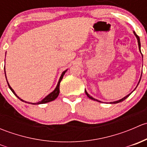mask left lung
<instances>
[{
  "label": "left lung",
  "mask_w": 147,
  "mask_h": 147,
  "mask_svg": "<svg viewBox=\"0 0 147 147\" xmlns=\"http://www.w3.org/2000/svg\"><path fill=\"white\" fill-rule=\"evenodd\" d=\"M134 35H135V36L137 37V40H138V45H139V50H140V48H141V43H140V40H139V37L138 36V35H137V34L135 33V32H134ZM140 52H141V50H140ZM140 80H141V78H140ZM140 80H139V82H140ZM139 83H138V84H139ZM138 84H137V85H138ZM85 93H86V94H87V97H88L89 98H90V99H91V100H94V101H97V102H100V101H99V100H96V99H94V98H93V97H92L91 96H90V94H89L88 93H87V92H86V90H85ZM129 94H128V95H127V96H126V97H124V98H122V99H121V100H118V101H115V102H111V103L116 104V103H119V102H121L124 101V100H125V99H127V97H128L129 96Z\"/></svg>",
  "instance_id": "obj_1"
}]
</instances>
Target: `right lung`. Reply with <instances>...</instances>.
<instances>
[{"instance_id":"right-lung-1","label":"right lung","mask_w":147,"mask_h":147,"mask_svg":"<svg viewBox=\"0 0 147 147\" xmlns=\"http://www.w3.org/2000/svg\"><path fill=\"white\" fill-rule=\"evenodd\" d=\"M4 69H5V68H4ZM66 71H67V70H65L64 72H63V73H62L61 76H60V80H59V82H58V83H57V87H56V88L55 89L54 91L50 93V94H49L47 96V97H45V98H44L43 100H42V101H40V102H38V103H36V104H45V103H47V102H49L53 101V100H55L56 98H57V96L59 95V93H60V82H61L62 79H63V76H64L65 73V72H66ZM5 78H6V75H5ZM7 82H8V81H7ZM8 87H9V88L10 89V90H11V91L13 92V94H14L15 95H16V97H18V98L20 99V100H21V101H23V102H26V101H23V100H21V99H20V98H19V97H18L17 95H16V93H15L14 90H13V89L11 88V87H10V86L9 85V84H8ZM33 105H34V104H33Z\"/></svg>"}]
</instances>
